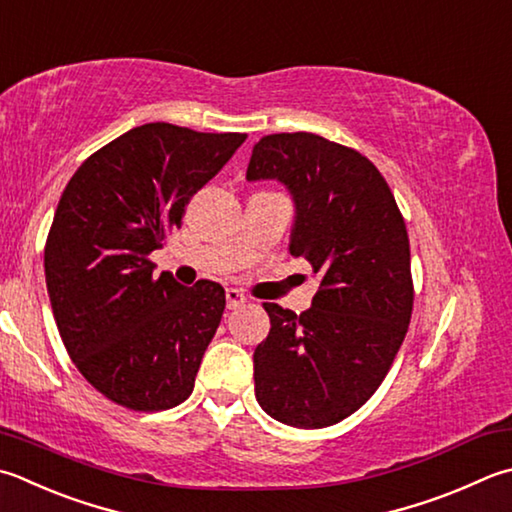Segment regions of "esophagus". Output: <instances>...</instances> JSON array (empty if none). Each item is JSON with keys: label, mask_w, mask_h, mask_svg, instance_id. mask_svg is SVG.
I'll return each instance as SVG.
<instances>
[{"label": "esophagus", "mask_w": 512, "mask_h": 512, "mask_svg": "<svg viewBox=\"0 0 512 512\" xmlns=\"http://www.w3.org/2000/svg\"><path fill=\"white\" fill-rule=\"evenodd\" d=\"M225 298H227V310H236V307H240L247 301L243 292H238V289H231V287L225 292Z\"/></svg>", "instance_id": "esophagus-1"}]
</instances>
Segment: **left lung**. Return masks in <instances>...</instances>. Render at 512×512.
<instances>
[{
    "label": "left lung",
    "instance_id": "8db88e82",
    "mask_svg": "<svg viewBox=\"0 0 512 512\" xmlns=\"http://www.w3.org/2000/svg\"><path fill=\"white\" fill-rule=\"evenodd\" d=\"M247 180L289 189V254L318 278L303 314L263 303L272 327L254 352L256 399L285 426H334L372 397L406 339L414 303L406 223L379 169L316 133L260 138Z\"/></svg>",
    "mask_w": 512,
    "mask_h": 512
}]
</instances>
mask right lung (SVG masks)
I'll return each mask as SVG.
<instances>
[{
    "label": "right lung",
    "mask_w": 512,
    "mask_h": 512,
    "mask_svg": "<svg viewBox=\"0 0 512 512\" xmlns=\"http://www.w3.org/2000/svg\"><path fill=\"white\" fill-rule=\"evenodd\" d=\"M245 138L142 124L86 158L64 189L44 247L48 298L75 368L122 408L169 410L194 390L225 289L153 278L149 254Z\"/></svg>",
    "instance_id": "right-lung-1"
}]
</instances>
